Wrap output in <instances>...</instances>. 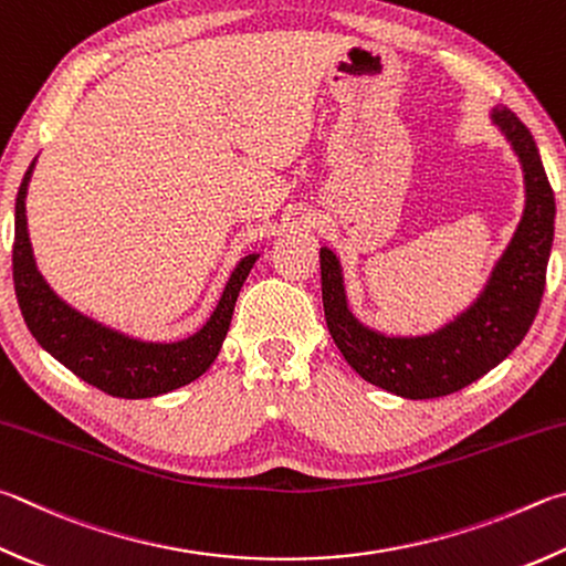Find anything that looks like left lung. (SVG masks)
Listing matches in <instances>:
<instances>
[{
	"mask_svg": "<svg viewBox=\"0 0 566 566\" xmlns=\"http://www.w3.org/2000/svg\"><path fill=\"white\" fill-rule=\"evenodd\" d=\"M490 120L515 150L525 178V210L515 234L492 266L485 286L468 310L436 332L390 336L366 326L348 306L338 256L322 248V300L328 334L348 366L400 398H440L478 381L512 354L537 316L554 240V192L532 133L505 106Z\"/></svg>",
	"mask_w": 566,
	"mask_h": 566,
	"instance_id": "obj_1",
	"label": "left lung"
}]
</instances>
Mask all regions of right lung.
I'll return each instance as SVG.
<instances>
[{
  "label": "right lung",
  "instance_id": "1",
  "mask_svg": "<svg viewBox=\"0 0 566 566\" xmlns=\"http://www.w3.org/2000/svg\"><path fill=\"white\" fill-rule=\"evenodd\" d=\"M36 158L24 172L14 205V292L29 332L39 346L74 371L81 381L116 398H153L200 378L218 358L244 280L260 254L242 256L218 306L192 336L180 342H143L81 314L41 276L27 230V188Z\"/></svg>",
  "mask_w": 566,
  "mask_h": 566
}]
</instances>
